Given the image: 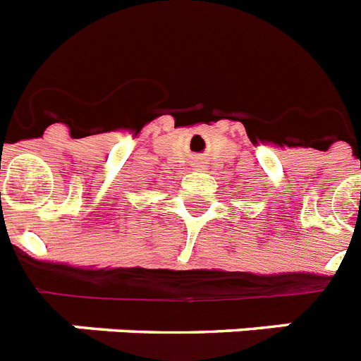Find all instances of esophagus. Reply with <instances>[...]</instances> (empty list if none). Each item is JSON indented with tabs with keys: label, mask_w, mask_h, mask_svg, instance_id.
Returning a JSON list of instances; mask_svg holds the SVG:
<instances>
[{
	"label": "esophagus",
	"mask_w": 361,
	"mask_h": 361,
	"mask_svg": "<svg viewBox=\"0 0 361 361\" xmlns=\"http://www.w3.org/2000/svg\"><path fill=\"white\" fill-rule=\"evenodd\" d=\"M200 166H204V165H200Z\"/></svg>",
	"instance_id": "1"
}]
</instances>
